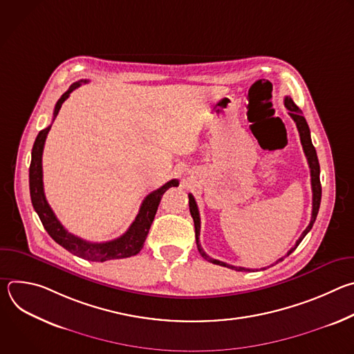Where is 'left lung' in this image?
I'll return each mask as SVG.
<instances>
[{
  "instance_id": "1",
  "label": "left lung",
  "mask_w": 354,
  "mask_h": 354,
  "mask_svg": "<svg viewBox=\"0 0 354 354\" xmlns=\"http://www.w3.org/2000/svg\"><path fill=\"white\" fill-rule=\"evenodd\" d=\"M284 105L286 108L288 109V115L292 118V120L295 122L297 124V129H298V133H299V138H301V144H302V148H304V153H306V157H307V161H308V165H310V171H311V186H313V216H311V221L308 224V227L304 230V232L301 234V236L297 239L295 245L287 252L288 257L290 254H292L294 249L299 245V242L304 239V236L310 232V230L313 228L315 220H317V216H318V212H319V205H321V196H322V187H321V180H319V162H318V157H317V151L313 145V141H311V133H310V127H308V123L306 120V118L302 116V112L301 109L292 102V99L290 96H286L284 97ZM189 210H190V214L193 217V221H194V232H196V245H197V249L200 252V255L203 257L206 261H209L210 263H214V265H220V266H224V268H228V269H232V270H236V272H248V270H254V269H245V268H238V266H232V265H228L225 262H221V261H217V259H213L210 258L206 252L203 250V248H201L200 245V241H198V235H200V214H198V209H197V205H196V200L194 197L189 193ZM284 257V258H286ZM284 258H280L276 263L281 262ZM274 263V265H276Z\"/></svg>"
}]
</instances>
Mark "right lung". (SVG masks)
I'll use <instances>...</instances> for the list:
<instances>
[{"label":"right lung","instance_id":"add662e5","mask_svg":"<svg viewBox=\"0 0 354 354\" xmlns=\"http://www.w3.org/2000/svg\"><path fill=\"white\" fill-rule=\"evenodd\" d=\"M82 82H88L86 80H81L78 82H74L67 92L62 95V97L57 100L53 112V120L59 115V111L64 100L70 96V93L78 88ZM48 126L43 129L33 144L32 148V161L29 167V189H30V200L35 212L37 213L44 230L48 232L59 245H62L64 249H67L71 254L86 259L92 262H105L111 259H123L137 255L142 249L145 238L148 235L149 227L154 221L156 213L158 210L160 201L162 194L172 186H178L179 180L172 179L167 182L160 189L151 192L140 206L138 214L136 216V220L131 223L129 230L119 238L108 241V242H88L71 232H68L62 223L57 220L53 210L50 209L43 189V171H41V156H43V147L47 137V133L50 130Z\"/></svg>","mask_w":354,"mask_h":354}]
</instances>
